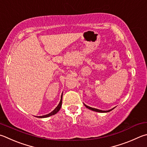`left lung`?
Returning <instances> with one entry per match:
<instances>
[{
    "label": "left lung",
    "mask_w": 147,
    "mask_h": 147,
    "mask_svg": "<svg viewBox=\"0 0 147 147\" xmlns=\"http://www.w3.org/2000/svg\"><path fill=\"white\" fill-rule=\"evenodd\" d=\"M84 105H85V104H84ZM85 106L86 107L87 109H90V110L94 111H96V112H99V113H108V112H110V111L113 110V109H114V108H113V109H111V110H109V111H101V110H99V109H97L92 108V107H89V106H87L86 105H85Z\"/></svg>",
    "instance_id": "1"
}]
</instances>
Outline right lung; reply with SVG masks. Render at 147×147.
<instances>
[{
  "instance_id": "right-lung-1",
  "label": "right lung",
  "mask_w": 147,
  "mask_h": 147,
  "mask_svg": "<svg viewBox=\"0 0 147 147\" xmlns=\"http://www.w3.org/2000/svg\"><path fill=\"white\" fill-rule=\"evenodd\" d=\"M62 96H61V100H60V101L59 104H58V105L55 109L54 111H53L51 113H49V114H46V115L42 116H38V117H39V118H47V117H49L51 116L54 115V114H57L58 112L59 111V110H60V108H61V106H62Z\"/></svg>"
}]
</instances>
